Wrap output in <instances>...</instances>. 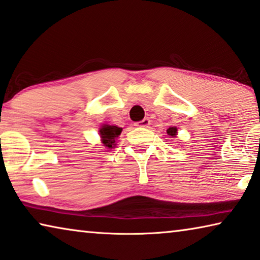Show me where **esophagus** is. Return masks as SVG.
Here are the masks:
<instances>
[{"mask_svg": "<svg viewBox=\"0 0 260 260\" xmlns=\"http://www.w3.org/2000/svg\"><path fill=\"white\" fill-rule=\"evenodd\" d=\"M149 125H150V120L148 118H145L143 120L135 123V126H137V127H143V128H146V127H149Z\"/></svg>", "mask_w": 260, "mask_h": 260, "instance_id": "obj_1", "label": "esophagus"}]
</instances>
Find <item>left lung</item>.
<instances>
[{"instance_id": "left-lung-1", "label": "left lung", "mask_w": 260, "mask_h": 260, "mask_svg": "<svg viewBox=\"0 0 260 260\" xmlns=\"http://www.w3.org/2000/svg\"><path fill=\"white\" fill-rule=\"evenodd\" d=\"M177 127H169L167 129V134L169 135V138H176L177 137Z\"/></svg>"}]
</instances>
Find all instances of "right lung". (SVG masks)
I'll return each instance as SVG.
<instances>
[{
  "label": "right lung",
  "mask_w": 260,
  "mask_h": 260,
  "mask_svg": "<svg viewBox=\"0 0 260 260\" xmlns=\"http://www.w3.org/2000/svg\"><path fill=\"white\" fill-rule=\"evenodd\" d=\"M122 128L115 125H109V123H103L100 127V137L102 146L106 149L111 150L117 146V138L121 134Z\"/></svg>",
  "instance_id": "right-lung-1"
}]
</instances>
